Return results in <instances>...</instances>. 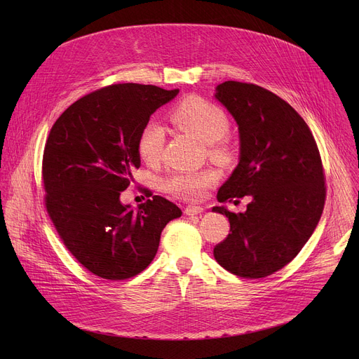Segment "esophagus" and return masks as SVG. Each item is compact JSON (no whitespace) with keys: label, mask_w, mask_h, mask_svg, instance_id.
Returning a JSON list of instances; mask_svg holds the SVG:
<instances>
[{"label":"esophagus","mask_w":359,"mask_h":359,"mask_svg":"<svg viewBox=\"0 0 359 359\" xmlns=\"http://www.w3.org/2000/svg\"><path fill=\"white\" fill-rule=\"evenodd\" d=\"M201 212H203V208H202V206H198V205H187L184 208L186 215H198Z\"/></svg>","instance_id":"esophagus-1"}]
</instances>
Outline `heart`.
<instances>
[{
	"label": "heart",
	"instance_id": "b5f03b06",
	"mask_svg": "<svg viewBox=\"0 0 359 359\" xmlns=\"http://www.w3.org/2000/svg\"><path fill=\"white\" fill-rule=\"evenodd\" d=\"M173 123L186 134L208 144V154L218 163H229L233 151L224 140L230 129V119L219 106L201 97H187L172 115ZM164 130L157 122H148L140 132L137 151L142 161L154 164L161 158ZM219 179L215 168L205 167L195 172H173L163 179V191L184 201H198Z\"/></svg>",
	"mask_w": 359,
	"mask_h": 359
}]
</instances>
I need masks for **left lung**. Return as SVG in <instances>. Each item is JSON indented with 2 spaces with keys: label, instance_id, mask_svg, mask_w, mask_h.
<instances>
[{
  "label": "left lung",
  "instance_id": "obj_1",
  "mask_svg": "<svg viewBox=\"0 0 359 359\" xmlns=\"http://www.w3.org/2000/svg\"><path fill=\"white\" fill-rule=\"evenodd\" d=\"M215 97L240 132V163L217 199L252 202L240 214L214 206L230 219L214 257L240 278H265L287 266L317 227L326 201L322 157L306 121L272 91L225 81Z\"/></svg>",
  "mask_w": 359,
  "mask_h": 359
}]
</instances>
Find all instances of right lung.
I'll return each instance as SVG.
<instances>
[{"mask_svg": "<svg viewBox=\"0 0 359 359\" xmlns=\"http://www.w3.org/2000/svg\"><path fill=\"white\" fill-rule=\"evenodd\" d=\"M177 93L135 83L106 86L74 102L49 132L45 208L69 253L96 276L123 280L141 273L156 257L165 224L182 215L158 195L151 194L138 210L119 199L141 164V129Z\"/></svg>", "mask_w": 359, "mask_h": 359, "instance_id": "add662e5", "label": "right lung"}]
</instances>
